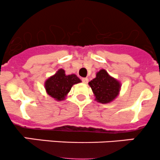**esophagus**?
Segmentation results:
<instances>
[{
	"instance_id": "esophagus-1",
	"label": "esophagus",
	"mask_w": 160,
	"mask_h": 160,
	"mask_svg": "<svg viewBox=\"0 0 160 160\" xmlns=\"http://www.w3.org/2000/svg\"><path fill=\"white\" fill-rule=\"evenodd\" d=\"M82 81H83V83H88L89 80H88V78L85 77V78H82Z\"/></svg>"
}]
</instances>
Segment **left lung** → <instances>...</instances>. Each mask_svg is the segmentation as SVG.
Returning <instances> with one entry per match:
<instances>
[{
	"mask_svg": "<svg viewBox=\"0 0 160 160\" xmlns=\"http://www.w3.org/2000/svg\"><path fill=\"white\" fill-rule=\"evenodd\" d=\"M96 101L102 104L112 101L118 95L120 83L110 77L104 70H101L97 73L96 78L89 82Z\"/></svg>",
	"mask_w": 160,
	"mask_h": 160,
	"instance_id": "1",
	"label": "left lung"
}]
</instances>
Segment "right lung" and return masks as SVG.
I'll return each mask as SVG.
<instances>
[{
    "label": "right lung",
    "instance_id": "right-lung-1",
    "mask_svg": "<svg viewBox=\"0 0 160 160\" xmlns=\"http://www.w3.org/2000/svg\"><path fill=\"white\" fill-rule=\"evenodd\" d=\"M80 83V80L75 75H66L65 71L60 69L56 74L48 79L45 83L48 94L58 101L65 98L73 84Z\"/></svg>",
    "mask_w": 160,
    "mask_h": 160
}]
</instances>
